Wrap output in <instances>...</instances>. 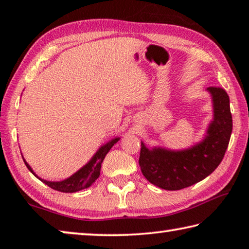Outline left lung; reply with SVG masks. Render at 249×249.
<instances>
[{
    "label": "left lung",
    "mask_w": 249,
    "mask_h": 249,
    "mask_svg": "<svg viewBox=\"0 0 249 249\" xmlns=\"http://www.w3.org/2000/svg\"><path fill=\"white\" fill-rule=\"evenodd\" d=\"M213 101V121L204 140L183 150L155 147L142 142L140 166L145 178L165 190H180L203 180L220 165L229 146L233 121L230 98L222 88L210 87Z\"/></svg>",
    "instance_id": "left-lung-1"
}]
</instances>
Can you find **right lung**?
Masks as SVG:
<instances>
[{
  "instance_id": "obj_1",
  "label": "right lung",
  "mask_w": 249,
  "mask_h": 249,
  "mask_svg": "<svg viewBox=\"0 0 249 249\" xmlns=\"http://www.w3.org/2000/svg\"><path fill=\"white\" fill-rule=\"evenodd\" d=\"M119 141L120 138L116 137L111 142H108L107 144L101 146V148L96 151L95 155L91 158L90 161L88 162L86 166H83L81 169L78 170L71 177H69L68 179L62 180V181H47V180L40 179L39 177L33 171L31 166L28 165L25 159H24V162L28 168V170L31 171L34 176L37 177V178L43 181L45 184H47L48 187L53 189V190H57L60 192H70V193L77 192L80 190H83V189L89 188L90 185L99 178L101 165H102L105 156H107L108 150L111 149L112 147L114 146V144H116Z\"/></svg>"
}]
</instances>
